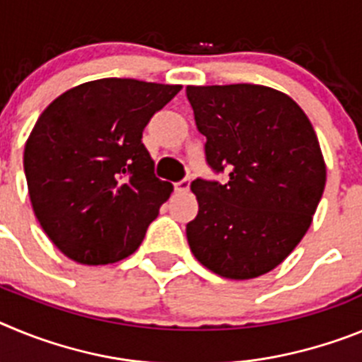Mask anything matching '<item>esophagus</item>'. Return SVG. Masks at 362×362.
I'll use <instances>...</instances> for the list:
<instances>
[{"label":"esophagus","mask_w":362,"mask_h":362,"mask_svg":"<svg viewBox=\"0 0 362 362\" xmlns=\"http://www.w3.org/2000/svg\"><path fill=\"white\" fill-rule=\"evenodd\" d=\"M175 192H188L190 188V179H183V181H179V183L174 185Z\"/></svg>","instance_id":"esophagus-1"}]
</instances>
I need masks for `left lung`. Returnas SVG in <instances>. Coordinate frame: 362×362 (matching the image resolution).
Listing matches in <instances>:
<instances>
[{
	"label": "left lung",
	"instance_id": "obj_1",
	"mask_svg": "<svg viewBox=\"0 0 362 362\" xmlns=\"http://www.w3.org/2000/svg\"><path fill=\"white\" fill-rule=\"evenodd\" d=\"M214 170L228 181H192L194 257L225 279H254L281 264L305 238L326 185L317 134L303 108L264 85L187 86Z\"/></svg>",
	"mask_w": 362,
	"mask_h": 362
}]
</instances>
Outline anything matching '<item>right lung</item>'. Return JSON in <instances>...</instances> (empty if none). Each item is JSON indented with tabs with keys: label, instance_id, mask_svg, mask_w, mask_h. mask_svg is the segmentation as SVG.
Returning a JSON list of instances; mask_svg holds the SVG:
<instances>
[{
	"label": "right lung",
	"instance_id": "obj_1",
	"mask_svg": "<svg viewBox=\"0 0 362 362\" xmlns=\"http://www.w3.org/2000/svg\"><path fill=\"white\" fill-rule=\"evenodd\" d=\"M181 85L105 78L57 95L23 152L28 196L43 232L79 264H108L139 248L174 192L153 174L146 123Z\"/></svg>",
	"mask_w": 362,
	"mask_h": 362
}]
</instances>
